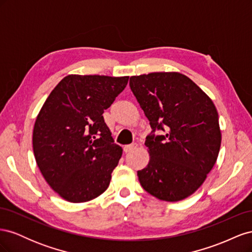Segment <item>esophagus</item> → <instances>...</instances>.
I'll list each match as a JSON object with an SVG mask.
<instances>
[{
    "label": "esophagus",
    "instance_id": "34e87169",
    "mask_svg": "<svg viewBox=\"0 0 252 252\" xmlns=\"http://www.w3.org/2000/svg\"><path fill=\"white\" fill-rule=\"evenodd\" d=\"M136 147H138V144H136V143L125 145V146H124V151H125V152H130V151L134 150Z\"/></svg>",
    "mask_w": 252,
    "mask_h": 252
}]
</instances>
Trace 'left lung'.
<instances>
[{"mask_svg": "<svg viewBox=\"0 0 252 252\" xmlns=\"http://www.w3.org/2000/svg\"><path fill=\"white\" fill-rule=\"evenodd\" d=\"M129 86L152 129L145 141L150 161L138 171L141 185L159 200H184L217 162L222 135L216 106L179 72L133 75Z\"/></svg>", "mask_w": 252, "mask_h": 252, "instance_id": "1", "label": "left lung"}]
</instances>
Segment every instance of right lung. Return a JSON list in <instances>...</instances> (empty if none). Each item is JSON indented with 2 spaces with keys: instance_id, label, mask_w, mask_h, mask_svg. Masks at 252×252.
Masks as SVG:
<instances>
[{
  "instance_id": "add662e5",
  "label": "right lung",
  "mask_w": 252,
  "mask_h": 252,
  "mask_svg": "<svg viewBox=\"0 0 252 252\" xmlns=\"http://www.w3.org/2000/svg\"><path fill=\"white\" fill-rule=\"evenodd\" d=\"M129 77H65L45 101L34 123L32 145L44 179L64 200L87 202L108 188L122 157L103 113Z\"/></svg>"
}]
</instances>
